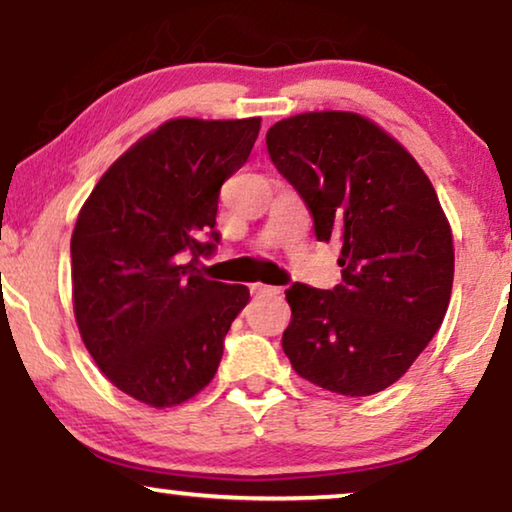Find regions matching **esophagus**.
<instances>
[{
    "mask_svg": "<svg viewBox=\"0 0 512 512\" xmlns=\"http://www.w3.org/2000/svg\"><path fill=\"white\" fill-rule=\"evenodd\" d=\"M250 292L252 295H262V297H276L281 295V288H274V285H264V283H252Z\"/></svg>",
    "mask_w": 512,
    "mask_h": 512,
    "instance_id": "obj_1",
    "label": "esophagus"
}]
</instances>
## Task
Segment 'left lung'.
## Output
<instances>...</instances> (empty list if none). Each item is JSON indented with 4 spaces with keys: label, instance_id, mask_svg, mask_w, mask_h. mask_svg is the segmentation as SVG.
Here are the masks:
<instances>
[{
    "label": "left lung",
    "instance_id": "8db88e82",
    "mask_svg": "<svg viewBox=\"0 0 512 512\" xmlns=\"http://www.w3.org/2000/svg\"><path fill=\"white\" fill-rule=\"evenodd\" d=\"M267 149L311 210L318 241L342 248L335 290H285V356L325 391H384L426 349L452 297V227L438 194L417 159L356 112L278 121Z\"/></svg>",
    "mask_w": 512,
    "mask_h": 512
}]
</instances>
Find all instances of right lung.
<instances>
[{"label": "right lung", "mask_w": 512, "mask_h": 512, "mask_svg": "<svg viewBox=\"0 0 512 512\" xmlns=\"http://www.w3.org/2000/svg\"><path fill=\"white\" fill-rule=\"evenodd\" d=\"M262 119L177 117L126 149L79 210L72 304L79 335L119 391L156 410L213 381L250 290L208 281L224 180L248 161Z\"/></svg>", "instance_id": "obj_1"}]
</instances>
